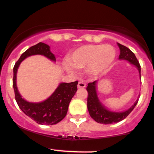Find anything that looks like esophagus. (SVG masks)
Wrapping results in <instances>:
<instances>
[{
	"label": "esophagus",
	"mask_w": 154,
	"mask_h": 154,
	"mask_svg": "<svg viewBox=\"0 0 154 154\" xmlns=\"http://www.w3.org/2000/svg\"><path fill=\"white\" fill-rule=\"evenodd\" d=\"M86 83H83V82H82V81H80L78 83L77 87H78V88H85V87H86Z\"/></svg>",
	"instance_id": "34e87169"
}]
</instances>
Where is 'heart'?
<instances>
[{
  "mask_svg": "<svg viewBox=\"0 0 154 154\" xmlns=\"http://www.w3.org/2000/svg\"><path fill=\"white\" fill-rule=\"evenodd\" d=\"M116 58V51L111 45H88L77 48L64 64L68 72L75 74V69L86 68L89 75L97 76L108 68Z\"/></svg>",
  "mask_w": 154,
  "mask_h": 154,
  "instance_id": "obj_1",
  "label": "heart"
}]
</instances>
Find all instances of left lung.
Returning a JSON list of instances; mask_svg holds the SVG:
<instances>
[{
    "label": "left lung",
    "mask_w": 154,
    "mask_h": 154,
    "mask_svg": "<svg viewBox=\"0 0 154 154\" xmlns=\"http://www.w3.org/2000/svg\"><path fill=\"white\" fill-rule=\"evenodd\" d=\"M118 45L120 48L121 52L120 55H119V59L127 60L131 64L136 66L141 76V66L135 54L128 48L125 47L119 43H118ZM96 83L97 81L88 83V86L86 87V90L88 91L87 107H88L90 116L97 123L110 125V124L117 123V122L124 120L133 111L139 101V100H136L134 104L129 109L126 110L125 112H115L109 111L100 103L97 97V92H96Z\"/></svg>",
    "instance_id": "obj_1"
}]
</instances>
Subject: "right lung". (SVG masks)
<instances>
[{"mask_svg":"<svg viewBox=\"0 0 154 154\" xmlns=\"http://www.w3.org/2000/svg\"><path fill=\"white\" fill-rule=\"evenodd\" d=\"M44 55L55 61L56 57L50 51V47L45 43L39 42L32 46L23 53L13 68L12 86L15 91V98L19 108L29 118L39 125H53L61 122L67 114L71 98L77 90L78 81L62 83L47 100L41 103H29L21 97L16 86V74L20 63L25 58L32 55Z\"/></svg>","mask_w":154,"mask_h":154,"instance_id":"add662e5","label":"right lung"}]
</instances>
